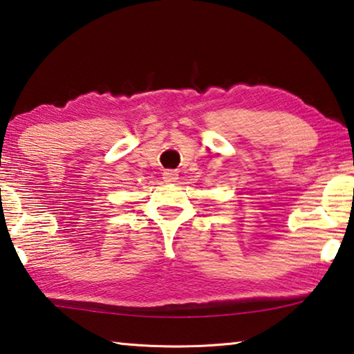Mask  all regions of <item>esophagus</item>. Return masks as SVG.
I'll use <instances>...</instances> for the list:
<instances>
[{
	"mask_svg": "<svg viewBox=\"0 0 354 354\" xmlns=\"http://www.w3.org/2000/svg\"><path fill=\"white\" fill-rule=\"evenodd\" d=\"M163 178H165V182H167V183H174V182H177L178 174H177V171H174V169H167V171L163 172Z\"/></svg>",
	"mask_w": 354,
	"mask_h": 354,
	"instance_id": "34e87169",
	"label": "esophagus"
}]
</instances>
